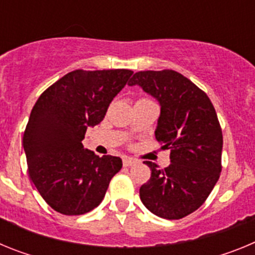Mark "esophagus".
<instances>
[{
  "instance_id": "1",
  "label": "esophagus",
  "mask_w": 255,
  "mask_h": 255,
  "mask_svg": "<svg viewBox=\"0 0 255 255\" xmlns=\"http://www.w3.org/2000/svg\"><path fill=\"white\" fill-rule=\"evenodd\" d=\"M123 163H124V166H125V167H130V166H132V164L136 163V161H135V159H132V158H129V157H126V158H124Z\"/></svg>"
}]
</instances>
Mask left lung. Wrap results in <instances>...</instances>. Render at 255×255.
<instances>
[{
	"label": "left lung",
	"mask_w": 255,
	"mask_h": 255,
	"mask_svg": "<svg viewBox=\"0 0 255 255\" xmlns=\"http://www.w3.org/2000/svg\"><path fill=\"white\" fill-rule=\"evenodd\" d=\"M128 85H139L158 101L154 135L162 149H170L164 170L144 162L152 172L140 186V200L153 215L180 220L206 202L220 179L224 140L215 107L202 89L173 70L139 71Z\"/></svg>",
	"instance_id": "obj_1"
}]
</instances>
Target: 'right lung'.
<instances>
[{
  "instance_id": "add662e5",
  "label": "right lung",
  "mask_w": 255,
  "mask_h": 255,
  "mask_svg": "<svg viewBox=\"0 0 255 255\" xmlns=\"http://www.w3.org/2000/svg\"><path fill=\"white\" fill-rule=\"evenodd\" d=\"M131 75L126 69L75 70L46 89L31 110L22 138L29 176L58 213L79 216L100 206L123 167L120 157H100L82 140Z\"/></svg>"
}]
</instances>
